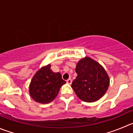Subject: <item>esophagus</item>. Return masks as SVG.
Listing matches in <instances>:
<instances>
[{
	"instance_id": "esophagus-1",
	"label": "esophagus",
	"mask_w": 133,
	"mask_h": 133,
	"mask_svg": "<svg viewBox=\"0 0 133 133\" xmlns=\"http://www.w3.org/2000/svg\"><path fill=\"white\" fill-rule=\"evenodd\" d=\"M66 83H67L68 84H71V83H72V79H68L67 80H66Z\"/></svg>"
}]
</instances>
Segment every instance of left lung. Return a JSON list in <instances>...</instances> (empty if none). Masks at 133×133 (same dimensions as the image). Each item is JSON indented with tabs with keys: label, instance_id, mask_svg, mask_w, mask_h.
Masks as SVG:
<instances>
[{
	"label": "left lung",
	"instance_id": "obj_1",
	"mask_svg": "<svg viewBox=\"0 0 133 133\" xmlns=\"http://www.w3.org/2000/svg\"><path fill=\"white\" fill-rule=\"evenodd\" d=\"M77 77L72 83L78 98L87 102H95L105 94L110 84L108 74L102 66L89 57L78 61Z\"/></svg>",
	"mask_w": 133,
	"mask_h": 133
}]
</instances>
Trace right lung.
<instances>
[{"label": "right lung", "mask_w": 133, "mask_h": 133, "mask_svg": "<svg viewBox=\"0 0 133 133\" xmlns=\"http://www.w3.org/2000/svg\"><path fill=\"white\" fill-rule=\"evenodd\" d=\"M66 83L59 72H54L50 64L39 69L31 79L29 85L31 97L36 102L50 103L55 99L61 87Z\"/></svg>", "instance_id": "right-lung-1"}]
</instances>
